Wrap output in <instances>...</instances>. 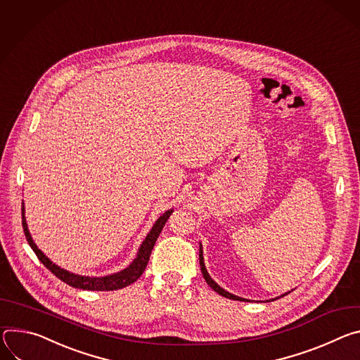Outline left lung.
Here are the masks:
<instances>
[{
	"instance_id": "left-lung-1",
	"label": "left lung",
	"mask_w": 360,
	"mask_h": 360,
	"mask_svg": "<svg viewBox=\"0 0 360 360\" xmlns=\"http://www.w3.org/2000/svg\"><path fill=\"white\" fill-rule=\"evenodd\" d=\"M198 260H200V269H202V273H203V277H205V281L207 282V285L216 292V293H219V295H221L223 297H227V299H231V300H240V302H250V300H248V299H243V297H238V296H236V295H233V293H229L227 290H224L223 288H220L213 278L210 277V274H209V271H207V269H206V264H205V257H203V246L200 245V249H198ZM288 293H290V292H288ZM288 293H285V295H288ZM285 295H282V296H285ZM282 296H278V297H282ZM278 297H274V299H270V300H266V302H273V300H276V299H278Z\"/></svg>"
}]
</instances>
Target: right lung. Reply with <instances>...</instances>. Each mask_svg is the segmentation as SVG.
Wrapping results in <instances>:
<instances>
[{
    "mask_svg": "<svg viewBox=\"0 0 360 360\" xmlns=\"http://www.w3.org/2000/svg\"><path fill=\"white\" fill-rule=\"evenodd\" d=\"M173 213V209L165 212L162 216H160L155 223L153 224L151 230L147 233V236L144 237V240L141 242L140 248H139V252L134 257V260L123 270H120L117 273H111V274H107V276H100V277H96V276H83V274H75V273H71L60 266H57L56 263H53L41 250H39L37 248V245L34 243L32 237H31V233L28 230V226H27V220H25V207H24V202H22V206H21V214H22V229H24V233H25V238L28 245L31 246L32 252L37 255V257L39 259V262H41L53 274H56L60 281H63L64 283L75 288V289H83V290H100V292H104V290H118V289H123L131 283H134L137 278L143 274V271L146 270V266L148 263V259H150V255H151V250L155 245V240L158 234L162 233L166 221L169 220L170 214Z\"/></svg>",
    "mask_w": 360,
    "mask_h": 360,
    "instance_id": "add662e5",
    "label": "right lung"
}]
</instances>
